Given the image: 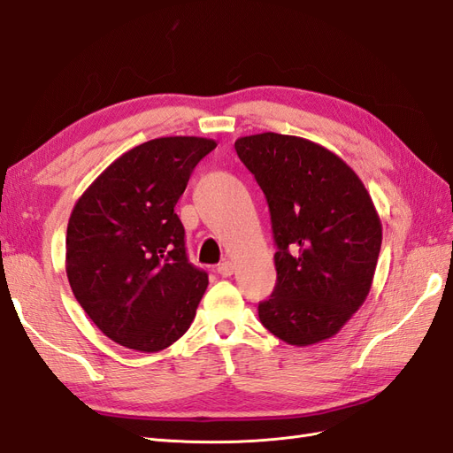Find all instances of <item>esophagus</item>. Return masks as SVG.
<instances>
[{
  "label": "esophagus",
  "mask_w": 453,
  "mask_h": 453,
  "mask_svg": "<svg viewBox=\"0 0 453 453\" xmlns=\"http://www.w3.org/2000/svg\"><path fill=\"white\" fill-rule=\"evenodd\" d=\"M217 273H221L223 278H230L232 273H234V265L230 263V260H225V263H221L217 266Z\"/></svg>",
  "instance_id": "1"
}]
</instances>
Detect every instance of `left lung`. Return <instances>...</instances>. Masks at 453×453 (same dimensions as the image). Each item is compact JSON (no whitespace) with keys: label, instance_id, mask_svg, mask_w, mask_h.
Wrapping results in <instances>:
<instances>
[{"label":"left lung","instance_id":"1","mask_svg":"<svg viewBox=\"0 0 453 453\" xmlns=\"http://www.w3.org/2000/svg\"><path fill=\"white\" fill-rule=\"evenodd\" d=\"M236 153L266 196L278 283L258 319L304 348L340 333L366 300L381 221L366 187L326 147L276 132L238 138Z\"/></svg>","mask_w":453,"mask_h":453}]
</instances>
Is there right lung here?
Returning <instances> with one entry per match:
<instances>
[{"label":"right lung","mask_w":453,"mask_h":453,"mask_svg":"<svg viewBox=\"0 0 453 453\" xmlns=\"http://www.w3.org/2000/svg\"><path fill=\"white\" fill-rule=\"evenodd\" d=\"M215 140L170 135L127 150L73 205L65 273L88 318L117 344L157 353L193 323L208 273L188 263L173 208Z\"/></svg>","instance_id":"1"}]
</instances>
